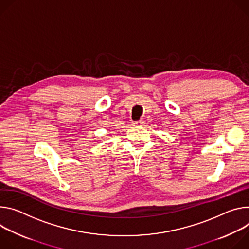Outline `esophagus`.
<instances>
[{
  "label": "esophagus",
  "mask_w": 249,
  "mask_h": 249,
  "mask_svg": "<svg viewBox=\"0 0 249 249\" xmlns=\"http://www.w3.org/2000/svg\"><path fill=\"white\" fill-rule=\"evenodd\" d=\"M145 124V122H144V120H140V121H137V122H133L132 123V125H143Z\"/></svg>",
  "instance_id": "1"
}]
</instances>
